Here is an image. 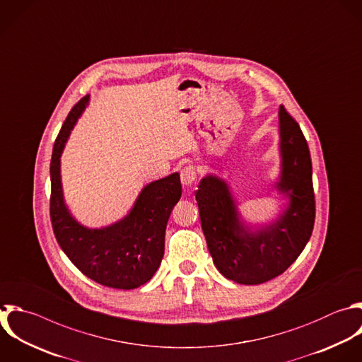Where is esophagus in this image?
Wrapping results in <instances>:
<instances>
[{
    "mask_svg": "<svg viewBox=\"0 0 362 362\" xmlns=\"http://www.w3.org/2000/svg\"><path fill=\"white\" fill-rule=\"evenodd\" d=\"M197 181V170L194 165H187L181 170V182L182 185H185L187 188L194 185V182Z\"/></svg>",
    "mask_w": 362,
    "mask_h": 362,
    "instance_id": "esophagus-1",
    "label": "esophagus"
}]
</instances>
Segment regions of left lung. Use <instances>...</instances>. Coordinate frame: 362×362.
I'll return each instance as SVG.
<instances>
[{
  "instance_id": "1",
  "label": "left lung",
  "mask_w": 362,
  "mask_h": 362,
  "mask_svg": "<svg viewBox=\"0 0 362 362\" xmlns=\"http://www.w3.org/2000/svg\"><path fill=\"white\" fill-rule=\"evenodd\" d=\"M280 175L274 188L287 205L266 225H247L228 182L205 175L195 198L206 245L216 269L240 284H260L281 274L303 252L314 226L313 170L297 122L279 109Z\"/></svg>"
}]
</instances>
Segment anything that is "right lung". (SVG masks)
<instances>
[{"instance_id":"1","label":"right lung","mask_w":362,"mask_h":362,"mask_svg":"<svg viewBox=\"0 0 362 362\" xmlns=\"http://www.w3.org/2000/svg\"><path fill=\"white\" fill-rule=\"evenodd\" d=\"M89 99L86 95L75 105L55 140L51 160L52 228L61 249L85 276L107 287L130 290L147 283L161 263L167 222L182 192L180 174L147 184L129 214L109 226L88 228L78 222L65 204L61 156Z\"/></svg>"}]
</instances>
